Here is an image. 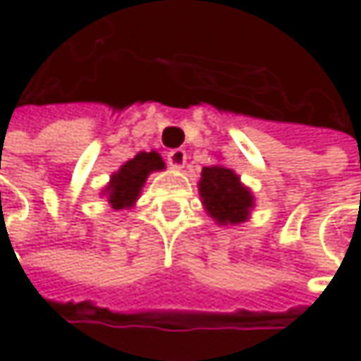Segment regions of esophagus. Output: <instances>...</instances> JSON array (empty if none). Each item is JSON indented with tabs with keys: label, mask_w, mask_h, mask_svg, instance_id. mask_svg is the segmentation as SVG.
Masks as SVG:
<instances>
[{
	"label": "esophagus",
	"mask_w": 361,
	"mask_h": 361,
	"mask_svg": "<svg viewBox=\"0 0 361 361\" xmlns=\"http://www.w3.org/2000/svg\"><path fill=\"white\" fill-rule=\"evenodd\" d=\"M166 160H169V166L171 169H183L185 162H187V152L180 150V148H174V150L166 154Z\"/></svg>",
	"instance_id": "34e87169"
}]
</instances>
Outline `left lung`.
I'll use <instances>...</instances> for the list:
<instances>
[{
    "instance_id": "1",
    "label": "left lung",
    "mask_w": 361,
    "mask_h": 361,
    "mask_svg": "<svg viewBox=\"0 0 361 361\" xmlns=\"http://www.w3.org/2000/svg\"><path fill=\"white\" fill-rule=\"evenodd\" d=\"M199 192L209 215L221 226L242 224L254 207V197L240 183V176L224 166L203 169Z\"/></svg>"
}]
</instances>
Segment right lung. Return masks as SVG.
I'll return each instance as SVG.
<instances>
[{"label":"right lung","mask_w":361,"mask_h":361,"mask_svg":"<svg viewBox=\"0 0 361 361\" xmlns=\"http://www.w3.org/2000/svg\"><path fill=\"white\" fill-rule=\"evenodd\" d=\"M162 169H164V162L156 152H140L132 160H128L111 176V183L105 189L111 207H132L148 178V174L152 171H162Z\"/></svg>","instance_id":"obj_1"}]
</instances>
